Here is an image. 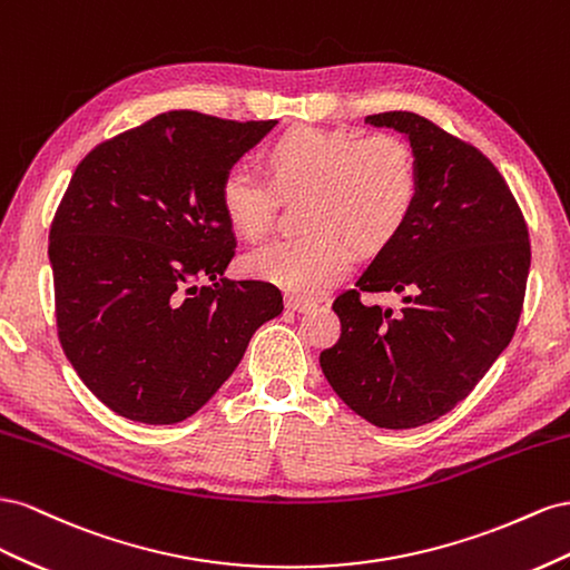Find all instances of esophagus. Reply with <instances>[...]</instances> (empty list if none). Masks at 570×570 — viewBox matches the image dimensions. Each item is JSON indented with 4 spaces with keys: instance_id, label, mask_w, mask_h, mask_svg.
I'll return each mask as SVG.
<instances>
[{
    "instance_id": "1",
    "label": "esophagus",
    "mask_w": 570,
    "mask_h": 570,
    "mask_svg": "<svg viewBox=\"0 0 570 570\" xmlns=\"http://www.w3.org/2000/svg\"><path fill=\"white\" fill-rule=\"evenodd\" d=\"M284 303H286L288 311H294V313H305V311H311V307H313L311 301L298 298V296H286Z\"/></svg>"
}]
</instances>
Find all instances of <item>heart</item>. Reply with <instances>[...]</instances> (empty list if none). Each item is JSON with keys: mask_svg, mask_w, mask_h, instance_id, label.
Here are the masks:
<instances>
[{"mask_svg": "<svg viewBox=\"0 0 570 570\" xmlns=\"http://www.w3.org/2000/svg\"><path fill=\"white\" fill-rule=\"evenodd\" d=\"M267 161L274 185L248 165L224 171L222 213L234 232L257 240L274 224L276 187L286 195L313 193L307 203L311 234L272 240L243 257V269L255 279L298 298H315L344 279L355 246L380 250L392 243L417 203V161L399 136L361 138L303 126L274 140Z\"/></svg>", "mask_w": 570, "mask_h": 570, "instance_id": "1", "label": "heart"}]
</instances>
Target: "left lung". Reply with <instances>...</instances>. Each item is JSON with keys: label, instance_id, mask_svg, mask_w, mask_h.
<instances>
[{"label": "left lung", "instance_id": "1", "mask_svg": "<svg viewBox=\"0 0 570 570\" xmlns=\"http://www.w3.org/2000/svg\"><path fill=\"white\" fill-rule=\"evenodd\" d=\"M411 142L420 193L403 232L334 301L324 377L353 413L384 430L428 425L463 401L509 346L523 311L530 240L503 176L478 148L413 111L372 114ZM394 289L404 307L365 306Z\"/></svg>", "mask_w": 570, "mask_h": 570}]
</instances>
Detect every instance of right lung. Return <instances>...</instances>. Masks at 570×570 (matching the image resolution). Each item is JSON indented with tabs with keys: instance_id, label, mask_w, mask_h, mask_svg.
Listing matches in <instances>:
<instances>
[{
	"instance_id": "right-lung-1",
	"label": "right lung",
	"mask_w": 570,
	"mask_h": 570,
	"mask_svg": "<svg viewBox=\"0 0 570 570\" xmlns=\"http://www.w3.org/2000/svg\"><path fill=\"white\" fill-rule=\"evenodd\" d=\"M274 126L165 111L76 167L50 229L57 327L78 377L117 415L190 417L284 311L269 282L224 279L236 236L219 203L224 171Z\"/></svg>"
}]
</instances>
